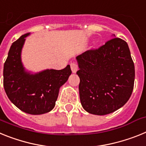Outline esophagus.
Listing matches in <instances>:
<instances>
[{
	"label": "esophagus",
	"mask_w": 146,
	"mask_h": 146,
	"mask_svg": "<svg viewBox=\"0 0 146 146\" xmlns=\"http://www.w3.org/2000/svg\"><path fill=\"white\" fill-rule=\"evenodd\" d=\"M70 68H71L72 72H73V73H76L77 70H78V64L76 62H71L70 63Z\"/></svg>",
	"instance_id": "1"
}]
</instances>
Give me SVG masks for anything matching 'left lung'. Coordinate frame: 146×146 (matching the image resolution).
<instances>
[{
    "label": "left lung",
    "mask_w": 146,
    "mask_h": 146,
    "mask_svg": "<svg viewBox=\"0 0 146 146\" xmlns=\"http://www.w3.org/2000/svg\"><path fill=\"white\" fill-rule=\"evenodd\" d=\"M76 59L81 104L87 112L107 115L129 101L135 71L126 41L114 37L98 48L78 56Z\"/></svg>",
    "instance_id": "left-lung-1"
}]
</instances>
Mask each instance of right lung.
I'll list each match as a JSON object with an SVG mask.
<instances>
[{"mask_svg":"<svg viewBox=\"0 0 146 146\" xmlns=\"http://www.w3.org/2000/svg\"><path fill=\"white\" fill-rule=\"evenodd\" d=\"M29 35H22L10 48L3 66V87L10 101L21 111L42 115L54 108L59 88L72 71L69 64L59 70L48 69L35 74L26 71L21 62V50Z\"/></svg>","mask_w":146,"mask_h":146,"instance_id":"add662e5","label":"right lung"}]
</instances>
